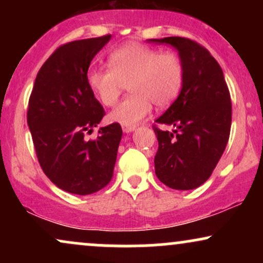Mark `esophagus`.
<instances>
[{
	"instance_id": "1",
	"label": "esophagus",
	"mask_w": 263,
	"mask_h": 263,
	"mask_svg": "<svg viewBox=\"0 0 263 263\" xmlns=\"http://www.w3.org/2000/svg\"><path fill=\"white\" fill-rule=\"evenodd\" d=\"M122 129H123V132H126V134H129V132L135 131V129H136V126H128V125H123V126H122Z\"/></svg>"
}]
</instances>
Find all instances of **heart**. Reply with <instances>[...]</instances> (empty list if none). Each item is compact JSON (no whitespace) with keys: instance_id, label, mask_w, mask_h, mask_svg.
Segmentation results:
<instances>
[{"instance_id":"obj_1","label":"heart","mask_w":263,"mask_h":263,"mask_svg":"<svg viewBox=\"0 0 263 263\" xmlns=\"http://www.w3.org/2000/svg\"><path fill=\"white\" fill-rule=\"evenodd\" d=\"M108 64L89 69L86 83L104 106H114L128 83L132 93L108 116L121 125L135 126L149 114L152 104L168 107L183 87L184 64L176 52L129 42L110 53Z\"/></svg>"}]
</instances>
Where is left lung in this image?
Segmentation results:
<instances>
[{
    "instance_id": "obj_1",
    "label": "left lung",
    "mask_w": 263,
    "mask_h": 263,
    "mask_svg": "<svg viewBox=\"0 0 263 263\" xmlns=\"http://www.w3.org/2000/svg\"><path fill=\"white\" fill-rule=\"evenodd\" d=\"M171 44L184 64V83L177 100L156 120L158 140L156 176L177 190H190L206 182L224 153L231 128V99L221 68L206 48L189 38L148 39Z\"/></svg>"
}]
</instances>
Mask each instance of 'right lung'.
I'll return each mask as SVG.
<instances>
[{
    "instance_id": "add662e5",
    "label": "right lung",
    "mask_w": 263,
    "mask_h": 263,
    "mask_svg": "<svg viewBox=\"0 0 263 263\" xmlns=\"http://www.w3.org/2000/svg\"><path fill=\"white\" fill-rule=\"evenodd\" d=\"M111 34L60 45L35 78L29 96L27 122L35 155L44 174L60 189L87 195L112 179L122 137L120 123L99 129L86 140L105 116L86 83L90 63Z\"/></svg>"
}]
</instances>
